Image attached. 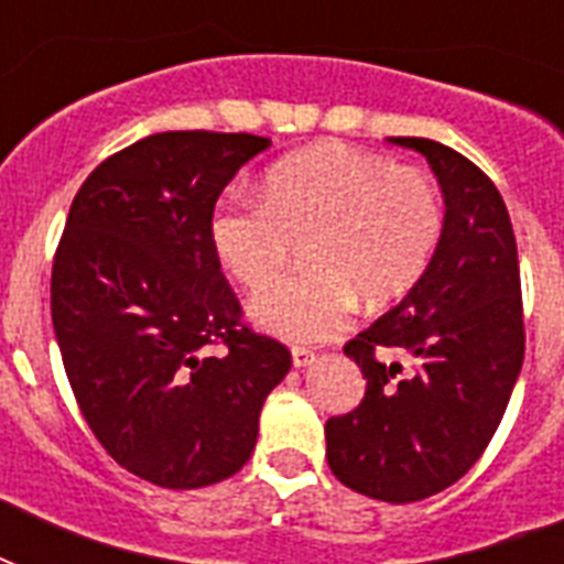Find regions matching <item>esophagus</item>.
I'll return each mask as SVG.
<instances>
[{
    "instance_id": "1",
    "label": "esophagus",
    "mask_w": 564,
    "mask_h": 564,
    "mask_svg": "<svg viewBox=\"0 0 564 564\" xmlns=\"http://www.w3.org/2000/svg\"><path fill=\"white\" fill-rule=\"evenodd\" d=\"M310 362H316V354L310 351V348H292V366L295 369H307Z\"/></svg>"
}]
</instances>
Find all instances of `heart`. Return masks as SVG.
<instances>
[{"label":"heart","mask_w":564,"mask_h":564,"mask_svg":"<svg viewBox=\"0 0 564 564\" xmlns=\"http://www.w3.org/2000/svg\"><path fill=\"white\" fill-rule=\"evenodd\" d=\"M263 202L228 198L210 219L213 251L234 281L262 286L295 238H310L313 273L257 292L248 316L286 343L339 334L357 295L380 307L427 272L442 239V202L412 166L339 143L310 145L265 172Z\"/></svg>","instance_id":"1"}]
</instances>
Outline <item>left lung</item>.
I'll return each instance as SVG.
<instances>
[{
    "label": "left lung",
    "mask_w": 564,
    "mask_h": 564,
    "mask_svg": "<svg viewBox=\"0 0 564 564\" xmlns=\"http://www.w3.org/2000/svg\"><path fill=\"white\" fill-rule=\"evenodd\" d=\"M427 158L445 198L427 272L345 345L366 398L325 424L327 465L366 498L412 503L454 486L495 436L524 362L521 272L498 187L454 149L389 137ZM398 350L411 371L383 352Z\"/></svg>",
    "instance_id": "obj_1"
}]
</instances>
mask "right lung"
<instances>
[{
    "mask_svg": "<svg viewBox=\"0 0 564 564\" xmlns=\"http://www.w3.org/2000/svg\"><path fill=\"white\" fill-rule=\"evenodd\" d=\"M272 140L163 131L90 172L52 265V325L105 451L163 489L228 480L292 366L251 334L210 242L216 198ZM219 347V352H213Z\"/></svg>",
    "mask_w": 564,
    "mask_h": 564,
    "instance_id": "right-lung-1",
    "label": "right lung"
}]
</instances>
